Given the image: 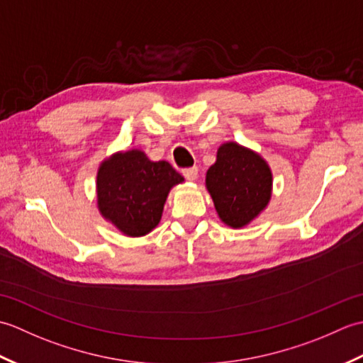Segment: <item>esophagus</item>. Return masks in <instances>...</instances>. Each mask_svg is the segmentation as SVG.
<instances>
[{
  "label": "esophagus",
  "instance_id": "34e87169",
  "mask_svg": "<svg viewBox=\"0 0 363 363\" xmlns=\"http://www.w3.org/2000/svg\"><path fill=\"white\" fill-rule=\"evenodd\" d=\"M182 174L186 177L187 181H195L198 177V168L196 167H191V168H184L182 169Z\"/></svg>",
  "mask_w": 363,
  "mask_h": 363
}]
</instances>
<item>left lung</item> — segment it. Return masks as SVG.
<instances>
[{
    "label": "left lung",
    "mask_w": 363,
    "mask_h": 363,
    "mask_svg": "<svg viewBox=\"0 0 363 363\" xmlns=\"http://www.w3.org/2000/svg\"><path fill=\"white\" fill-rule=\"evenodd\" d=\"M273 176L257 152L228 142L207 169L206 187L225 225L243 228L265 209L272 198Z\"/></svg>",
    "instance_id": "obj_1"
}]
</instances>
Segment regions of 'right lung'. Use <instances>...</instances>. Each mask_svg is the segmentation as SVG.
Returning a JSON list of instances; mask_svg holds the SVG:
<instances>
[{
  "label": "right lung",
  "instance_id": "1",
  "mask_svg": "<svg viewBox=\"0 0 363 363\" xmlns=\"http://www.w3.org/2000/svg\"><path fill=\"white\" fill-rule=\"evenodd\" d=\"M182 181L165 160L152 162L138 150L117 152L98 169V209L123 234L146 235L159 225L169 189Z\"/></svg>",
  "mask_w": 363,
  "mask_h": 363
}]
</instances>
